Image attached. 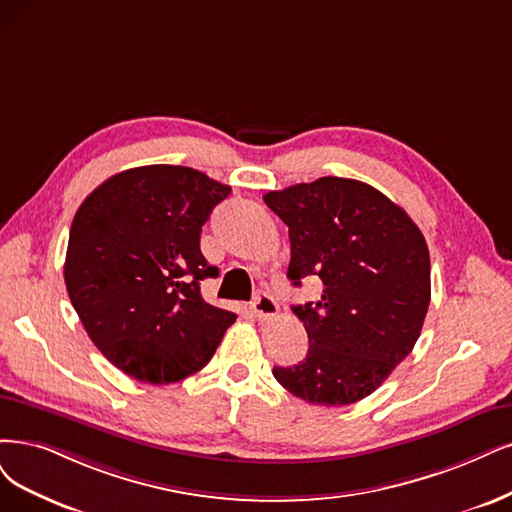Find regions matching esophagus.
I'll return each instance as SVG.
<instances>
[{
	"label": "esophagus",
	"instance_id": "obj_1",
	"mask_svg": "<svg viewBox=\"0 0 512 512\" xmlns=\"http://www.w3.org/2000/svg\"><path fill=\"white\" fill-rule=\"evenodd\" d=\"M253 314L259 318V320H270L278 314V304L276 299L270 295V293H259L253 301Z\"/></svg>",
	"mask_w": 512,
	"mask_h": 512
}]
</instances>
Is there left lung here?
Wrapping results in <instances>:
<instances>
[{
	"mask_svg": "<svg viewBox=\"0 0 512 512\" xmlns=\"http://www.w3.org/2000/svg\"><path fill=\"white\" fill-rule=\"evenodd\" d=\"M287 223V276H318L323 295L293 306L308 354L274 367L291 394L339 407L365 399L413 350L430 304V255L420 227L375 187L320 177L263 196Z\"/></svg>",
	"mask_w": 512,
	"mask_h": 512,
	"instance_id": "1",
	"label": "left lung"
}]
</instances>
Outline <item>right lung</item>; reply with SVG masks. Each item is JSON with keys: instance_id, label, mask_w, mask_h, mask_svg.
I'll list each match as a JSON object with an SVG mask.
<instances>
[{"instance_id": "add662e5", "label": "right lung", "mask_w": 512, "mask_h": 512, "mask_svg": "<svg viewBox=\"0 0 512 512\" xmlns=\"http://www.w3.org/2000/svg\"><path fill=\"white\" fill-rule=\"evenodd\" d=\"M232 189L200 170L154 164L109 177L73 217L65 285L111 365L145 384H173L211 361L236 314L206 304L215 278L200 232Z\"/></svg>"}]
</instances>
